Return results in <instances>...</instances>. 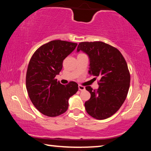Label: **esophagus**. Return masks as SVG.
<instances>
[{
  "instance_id": "1",
  "label": "esophagus",
  "mask_w": 151,
  "mask_h": 151,
  "mask_svg": "<svg viewBox=\"0 0 151 151\" xmlns=\"http://www.w3.org/2000/svg\"><path fill=\"white\" fill-rule=\"evenodd\" d=\"M78 89L81 91H85V87L84 86H82V85H78Z\"/></svg>"
}]
</instances>
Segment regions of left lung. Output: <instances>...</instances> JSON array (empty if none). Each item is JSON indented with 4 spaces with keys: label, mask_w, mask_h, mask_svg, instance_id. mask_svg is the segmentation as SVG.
Listing matches in <instances>:
<instances>
[{
    "label": "left lung",
    "mask_w": 151,
    "mask_h": 151,
    "mask_svg": "<svg viewBox=\"0 0 151 151\" xmlns=\"http://www.w3.org/2000/svg\"><path fill=\"white\" fill-rule=\"evenodd\" d=\"M80 50L88 56L89 75L100 78L97 90L86 86L91 98L85 102V109L94 119H106L121 108L127 98L131 81L127 62L117 48L103 42H80L76 51Z\"/></svg>",
    "instance_id": "1"
}]
</instances>
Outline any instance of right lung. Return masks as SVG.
I'll list each match as a JSON object with an SVG mask.
<instances>
[{
  "mask_svg": "<svg viewBox=\"0 0 151 151\" xmlns=\"http://www.w3.org/2000/svg\"><path fill=\"white\" fill-rule=\"evenodd\" d=\"M77 43L55 40L42 45L30 58L26 75V86L30 101L38 111L55 117L65 112L68 99L78 91V84H60L56 75L63 68L65 58Z\"/></svg>",
  "mask_w": 151,
  "mask_h": 151,
  "instance_id": "1",
  "label": "right lung"
}]
</instances>
